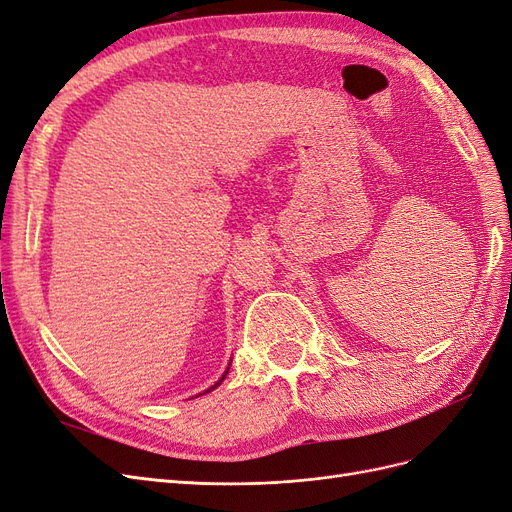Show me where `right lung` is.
<instances>
[{"label": "right lung", "mask_w": 512, "mask_h": 512, "mask_svg": "<svg viewBox=\"0 0 512 512\" xmlns=\"http://www.w3.org/2000/svg\"><path fill=\"white\" fill-rule=\"evenodd\" d=\"M226 374H228V369H226V371H224V376H222V378H220V380H218V382H215V384H213V386H211V389H207V393H209V391H213V389H215V386H220V384H222V380H224V378H226Z\"/></svg>", "instance_id": "1"}]
</instances>
